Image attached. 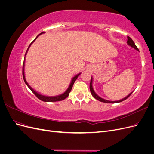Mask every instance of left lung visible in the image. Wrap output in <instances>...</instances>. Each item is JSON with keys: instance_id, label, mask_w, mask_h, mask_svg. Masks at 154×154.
Instances as JSON below:
<instances>
[{"instance_id": "8db88e82", "label": "left lung", "mask_w": 154, "mask_h": 154, "mask_svg": "<svg viewBox=\"0 0 154 154\" xmlns=\"http://www.w3.org/2000/svg\"><path fill=\"white\" fill-rule=\"evenodd\" d=\"M127 38H128V40H127V44H128V45H129L130 46H131V47H132V48H134L135 49H136L137 51H139V49H138V48H137V46L136 45V44H135V43L134 42V41L132 40V39L130 38V37H129V36H127ZM90 91H91V94H92V96L94 97L95 99H96V100H99L100 101H101V102H103V103H119V102H122V101H124V100H127L128 97L132 94V92L130 93V94H129L127 97H125V98H123V99H122V100H119V101H109V100H104V99H103V98H101V97H100L99 96H97L96 93H95V92H94V89H93V87H92V78L91 77V83H90Z\"/></svg>"}]
</instances>
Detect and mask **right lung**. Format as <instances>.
I'll return each instance as SVG.
<instances>
[{
  "instance_id": "1",
  "label": "right lung",
  "mask_w": 154,
  "mask_h": 154,
  "mask_svg": "<svg viewBox=\"0 0 154 154\" xmlns=\"http://www.w3.org/2000/svg\"><path fill=\"white\" fill-rule=\"evenodd\" d=\"M44 32H41V33H40V35H38V36H37L36 37V38L30 44V45H29V47H28V48H27L26 53V54H25V57H26V53H27V51H28V49H29V47L31 46V45L32 43H33V42L37 38V37H38L39 35H42V33H44ZM24 63H25V57H24V63H23V67H22V75H23V78H24V80L25 83L27 85V86L29 88V89L32 92V93H33V94H34L37 97H38V99H40V100L43 101H45V102L59 101H62V100H63L64 99H66V97H68V96L69 95V93H70V92H71V89H72V86H73V84H74V82H75V81L76 80V79L78 78V76L80 75V74H81V73H79V74H77V75H76L75 76L72 78V80H71V84H70V85H69V87H68L67 91H66V92H65L64 93H63V94H60V95H58V96H44V95H42V94H39L38 92H37L35 91L34 89H32V88L29 86V85L28 83H27V82H26V78H25V76H24Z\"/></svg>"
}]
</instances>
